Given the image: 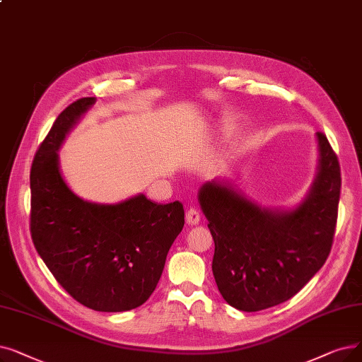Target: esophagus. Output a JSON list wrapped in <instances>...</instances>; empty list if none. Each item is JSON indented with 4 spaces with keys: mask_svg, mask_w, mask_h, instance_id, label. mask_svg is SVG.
Segmentation results:
<instances>
[{
    "mask_svg": "<svg viewBox=\"0 0 362 362\" xmlns=\"http://www.w3.org/2000/svg\"><path fill=\"white\" fill-rule=\"evenodd\" d=\"M185 218L189 225H198L199 220H201V214L197 209H187L186 214H185Z\"/></svg>",
    "mask_w": 362,
    "mask_h": 362,
    "instance_id": "obj_1",
    "label": "esophagus"
}]
</instances>
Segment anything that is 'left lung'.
Returning <instances> with one entry per match:
<instances>
[{"label": "left lung", "instance_id": "obj_1", "mask_svg": "<svg viewBox=\"0 0 362 362\" xmlns=\"http://www.w3.org/2000/svg\"><path fill=\"white\" fill-rule=\"evenodd\" d=\"M320 170L306 199L291 211L260 209L233 187L207 182L201 209L214 240L213 275L225 300L257 312L288 300L332 251L340 198V164L318 132Z\"/></svg>", "mask_w": 362, "mask_h": 362}]
</instances>
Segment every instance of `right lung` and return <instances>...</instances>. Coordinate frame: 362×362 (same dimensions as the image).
Segmentation results:
<instances>
[{
  "mask_svg": "<svg viewBox=\"0 0 362 362\" xmlns=\"http://www.w3.org/2000/svg\"><path fill=\"white\" fill-rule=\"evenodd\" d=\"M94 103L83 98L60 112L30 167V237L59 284L99 312L144 305L161 278L168 250L185 225L182 202L137 195L114 206L78 198L59 170L57 151Z\"/></svg>",
  "mask_w": 362,
  "mask_h": 362,
  "instance_id": "obj_1",
  "label": "right lung"
}]
</instances>
